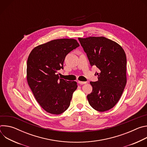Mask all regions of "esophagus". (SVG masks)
<instances>
[{"label":"esophagus","mask_w":147,"mask_h":147,"mask_svg":"<svg viewBox=\"0 0 147 147\" xmlns=\"http://www.w3.org/2000/svg\"><path fill=\"white\" fill-rule=\"evenodd\" d=\"M78 84H86L87 83L86 81H78Z\"/></svg>","instance_id":"esophagus-1"}]
</instances>
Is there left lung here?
Here are the masks:
<instances>
[{
  "label": "left lung",
  "instance_id": "left-lung-1",
  "mask_svg": "<svg viewBox=\"0 0 147 147\" xmlns=\"http://www.w3.org/2000/svg\"><path fill=\"white\" fill-rule=\"evenodd\" d=\"M91 66L99 70L98 80L91 81L92 91L87 95L91 107L99 112L112 109L118 102L127 82L125 53L116 42L103 36L78 38Z\"/></svg>",
  "mask_w": 147,
  "mask_h": 147
}]
</instances>
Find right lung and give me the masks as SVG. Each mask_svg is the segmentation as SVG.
Returning a JSON list of instances; mask_svg holds the SVG:
<instances>
[{"label":"right lung","mask_w":147,"mask_h":147,"mask_svg":"<svg viewBox=\"0 0 147 147\" xmlns=\"http://www.w3.org/2000/svg\"><path fill=\"white\" fill-rule=\"evenodd\" d=\"M80 46L74 39H58L34 48L27 60V79L36 101L46 112L59 115L69 107L76 81L59 78L66 55Z\"/></svg>","instance_id":"right-lung-1"}]
</instances>
